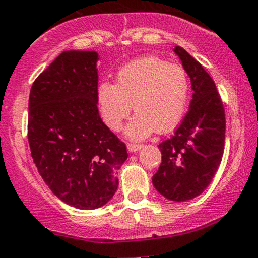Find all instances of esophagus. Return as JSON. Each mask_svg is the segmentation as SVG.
Returning a JSON list of instances; mask_svg holds the SVG:
<instances>
[{"instance_id": "esophagus-1", "label": "esophagus", "mask_w": 258, "mask_h": 258, "mask_svg": "<svg viewBox=\"0 0 258 258\" xmlns=\"http://www.w3.org/2000/svg\"><path fill=\"white\" fill-rule=\"evenodd\" d=\"M141 149H142L141 144H128L127 145V150H128L130 152H136Z\"/></svg>"}]
</instances>
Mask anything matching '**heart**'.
I'll return each instance as SVG.
<instances>
[{"label":"heart","mask_w":258,"mask_h":258,"mask_svg":"<svg viewBox=\"0 0 258 258\" xmlns=\"http://www.w3.org/2000/svg\"><path fill=\"white\" fill-rule=\"evenodd\" d=\"M189 98V78L184 68L156 56L132 60L117 73V83L103 82L97 102L104 123L119 131L134 104L137 112L126 136L141 140L155 130L171 131L184 117Z\"/></svg>","instance_id":"b5f03b06"}]
</instances>
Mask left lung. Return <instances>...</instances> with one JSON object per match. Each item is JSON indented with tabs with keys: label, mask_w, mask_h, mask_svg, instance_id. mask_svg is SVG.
Listing matches in <instances>:
<instances>
[{
	"label": "left lung",
	"mask_w": 258,
	"mask_h": 258,
	"mask_svg": "<svg viewBox=\"0 0 258 258\" xmlns=\"http://www.w3.org/2000/svg\"><path fill=\"white\" fill-rule=\"evenodd\" d=\"M174 51L191 82L192 98L174 136L159 145L162 160L152 184L169 201L186 202L208 187L221 165L226 114L216 84L201 62L182 47Z\"/></svg>",
	"instance_id": "obj_1"
}]
</instances>
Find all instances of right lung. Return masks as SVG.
Returning <instances> with one entry per match:
<instances>
[{
	"instance_id": "right-lung-1",
	"label": "right lung",
	"mask_w": 258,
	"mask_h": 258,
	"mask_svg": "<svg viewBox=\"0 0 258 258\" xmlns=\"http://www.w3.org/2000/svg\"><path fill=\"white\" fill-rule=\"evenodd\" d=\"M98 54L62 51L35 79L29 98L31 156L52 194L78 209L108 203L126 145L99 117Z\"/></svg>"
}]
</instances>
